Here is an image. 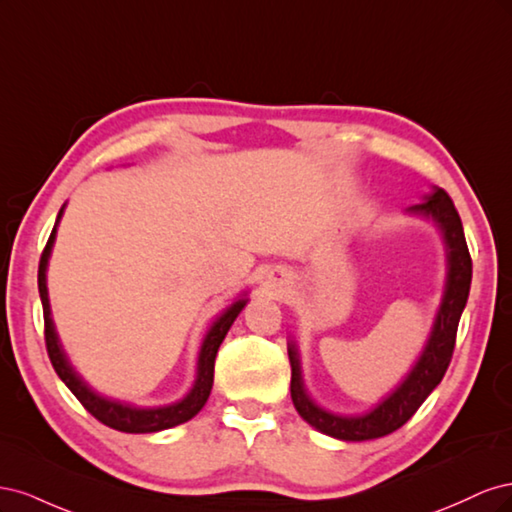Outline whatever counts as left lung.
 I'll return each mask as SVG.
<instances>
[{"label":"left lung","instance_id":"left-lung-1","mask_svg":"<svg viewBox=\"0 0 512 512\" xmlns=\"http://www.w3.org/2000/svg\"><path fill=\"white\" fill-rule=\"evenodd\" d=\"M406 213L416 215L433 222L440 230L446 252V282L442 301L433 318L431 331L427 342L416 356L414 365L408 374L397 382L395 389H391L378 404L371 406L359 414H339L327 408L318 406L316 401L309 397L303 371H301V354L297 342L290 339L288 342V359L292 367L290 378V397L292 404L301 414L303 421H307L314 429L327 433L331 438L344 440V442H363V440H376L382 436H389L395 429L408 423L412 414L421 408L423 401L429 393L442 382L448 363L455 350V337L459 318L463 314V307L468 303L470 284H472V258L468 252L466 235H463L461 218L453 205L451 196L442 188L433 185L431 192L423 194L421 203H416L406 209Z\"/></svg>","mask_w":512,"mask_h":512}]
</instances>
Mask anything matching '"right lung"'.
Returning <instances> with one entry per match:
<instances>
[{
	"label": "right lung",
	"instance_id": "right-lung-1",
	"mask_svg": "<svg viewBox=\"0 0 512 512\" xmlns=\"http://www.w3.org/2000/svg\"><path fill=\"white\" fill-rule=\"evenodd\" d=\"M64 209H66V205L61 207L57 213L53 232H51L49 241H46V247L42 252V258H40V267H38V290H40V301H42V312H44V339H46V350H49V359L57 371V376L74 393V397L81 401L91 416H96L100 423L113 427L117 431L153 433V431L170 429V427H177L185 421H190V418H194L207 404L211 386H213L215 354H218L220 344L224 342V337H226L228 329L232 327V322L237 320L245 303L250 301L247 299V292H243L241 297H237L226 309H222V314L215 316V320L211 322V327L207 329V333L203 337V344H200L198 361H196V380L192 384L190 393L183 399L175 401V404H166V406L141 408V406L128 404V401L106 397V395L98 393L94 386L87 384L79 371L74 369L64 346H61V342H59V335L55 329L53 316H51L49 288H46V269H49V258H51L53 245H55L57 226H59L61 215H64Z\"/></svg>",
	"mask_w": 512,
	"mask_h": 512
}]
</instances>
